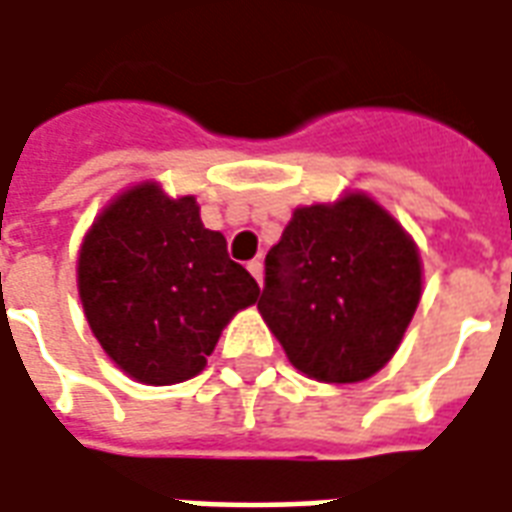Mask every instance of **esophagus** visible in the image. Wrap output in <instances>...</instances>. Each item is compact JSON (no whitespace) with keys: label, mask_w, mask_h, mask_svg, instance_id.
I'll return each instance as SVG.
<instances>
[{"label":"esophagus","mask_w":512,"mask_h":512,"mask_svg":"<svg viewBox=\"0 0 512 512\" xmlns=\"http://www.w3.org/2000/svg\"><path fill=\"white\" fill-rule=\"evenodd\" d=\"M246 268H249V274H252L257 282H263V263H260V260H252Z\"/></svg>","instance_id":"34e87169"}]
</instances>
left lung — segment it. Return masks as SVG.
I'll use <instances>...</instances> for the list:
<instances>
[{"label":"left lung","instance_id":"left-lung-1","mask_svg":"<svg viewBox=\"0 0 512 512\" xmlns=\"http://www.w3.org/2000/svg\"><path fill=\"white\" fill-rule=\"evenodd\" d=\"M421 299L416 241L368 194L293 210L257 310L296 371L349 385L399 349Z\"/></svg>","mask_w":512,"mask_h":512}]
</instances>
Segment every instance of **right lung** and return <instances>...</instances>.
I'll return each instance as SVG.
<instances>
[{"label":"right lung","mask_w":512,"mask_h":512,"mask_svg":"<svg viewBox=\"0 0 512 512\" xmlns=\"http://www.w3.org/2000/svg\"><path fill=\"white\" fill-rule=\"evenodd\" d=\"M77 288L105 355L144 385L196 377L230 318L260 296L224 235L202 224L194 196L174 199L152 180L96 216L82 238Z\"/></svg>","instance_id":"add662e5"}]
</instances>
